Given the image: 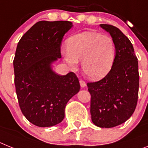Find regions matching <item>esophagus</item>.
<instances>
[{
	"mask_svg": "<svg viewBox=\"0 0 148 148\" xmlns=\"http://www.w3.org/2000/svg\"><path fill=\"white\" fill-rule=\"evenodd\" d=\"M80 86L82 88L85 87L86 86V84L85 83V81H84L83 80H80Z\"/></svg>",
	"mask_w": 148,
	"mask_h": 148,
	"instance_id": "1",
	"label": "esophagus"
}]
</instances>
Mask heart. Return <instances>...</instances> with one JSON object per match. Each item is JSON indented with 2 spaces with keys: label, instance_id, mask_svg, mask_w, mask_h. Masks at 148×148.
<instances>
[{
  "label": "heart",
  "instance_id": "b5f03b06",
  "mask_svg": "<svg viewBox=\"0 0 148 148\" xmlns=\"http://www.w3.org/2000/svg\"><path fill=\"white\" fill-rule=\"evenodd\" d=\"M116 45L112 38L94 32H85L71 37L67 49L63 51L64 61L76 69L78 61L86 77L99 80L106 77L114 65Z\"/></svg>",
  "mask_w": 148,
  "mask_h": 148
}]
</instances>
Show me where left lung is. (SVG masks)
<instances>
[{"instance_id":"8db88e82","label":"left lung","mask_w":148,"mask_h":148,"mask_svg":"<svg viewBox=\"0 0 148 148\" xmlns=\"http://www.w3.org/2000/svg\"><path fill=\"white\" fill-rule=\"evenodd\" d=\"M116 45V58L109 74L101 80L87 83L91 95L92 121L101 128H112L126 122L137 105L139 74L133 46L121 31L100 25Z\"/></svg>"}]
</instances>
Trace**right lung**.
Here are the masks:
<instances>
[{
	"label": "right lung",
	"mask_w": 148,
	"mask_h": 148,
	"mask_svg": "<svg viewBox=\"0 0 148 148\" xmlns=\"http://www.w3.org/2000/svg\"><path fill=\"white\" fill-rule=\"evenodd\" d=\"M73 26L68 21H40L22 36L13 60L18 105L26 119L39 127L63 120L68 101L80 91L76 74H57L52 64L62 57L61 43Z\"/></svg>",
	"instance_id": "obj_1"
}]
</instances>
